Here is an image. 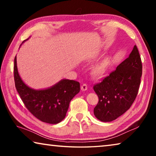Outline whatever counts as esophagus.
Listing matches in <instances>:
<instances>
[{
  "label": "esophagus",
  "instance_id": "1",
  "mask_svg": "<svg viewBox=\"0 0 156 156\" xmlns=\"http://www.w3.org/2000/svg\"><path fill=\"white\" fill-rule=\"evenodd\" d=\"M87 87H88V86H87V84H82V86H81L82 91H86L87 89Z\"/></svg>",
  "mask_w": 156,
  "mask_h": 156
}]
</instances>
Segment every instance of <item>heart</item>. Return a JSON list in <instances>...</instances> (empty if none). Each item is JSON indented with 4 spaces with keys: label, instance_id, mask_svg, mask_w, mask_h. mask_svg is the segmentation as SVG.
<instances>
[{
    "label": "heart",
    "instance_id": "b5f03b06",
    "mask_svg": "<svg viewBox=\"0 0 156 156\" xmlns=\"http://www.w3.org/2000/svg\"><path fill=\"white\" fill-rule=\"evenodd\" d=\"M109 66V62L107 60H104L99 62L94 67V73L96 76H102L106 72V71Z\"/></svg>",
    "mask_w": 156,
    "mask_h": 156
}]
</instances>
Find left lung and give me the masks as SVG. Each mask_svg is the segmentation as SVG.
<instances>
[{"label":"left lung","instance_id":"1","mask_svg":"<svg viewBox=\"0 0 156 156\" xmlns=\"http://www.w3.org/2000/svg\"><path fill=\"white\" fill-rule=\"evenodd\" d=\"M142 65L138 49L135 45L129 56L93 88L98 96L94 113L102 122L115 120L129 108L138 95Z\"/></svg>","mask_w":156,"mask_h":156}]
</instances>
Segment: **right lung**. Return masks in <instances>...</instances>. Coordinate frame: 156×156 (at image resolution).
<instances>
[{"label": "right lung", "mask_w": 156, "mask_h": 156, "mask_svg": "<svg viewBox=\"0 0 156 156\" xmlns=\"http://www.w3.org/2000/svg\"><path fill=\"white\" fill-rule=\"evenodd\" d=\"M15 87L26 108L42 122L57 124L64 119L70 101L80 91V83L62 80L51 88L34 90L27 87L18 74L16 56L14 58Z\"/></svg>", "instance_id": "add662e5"}]
</instances>
